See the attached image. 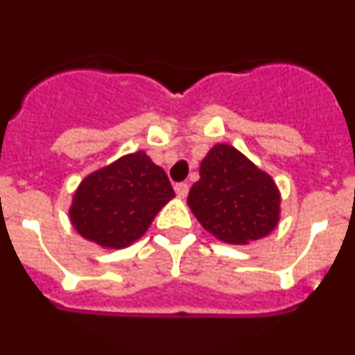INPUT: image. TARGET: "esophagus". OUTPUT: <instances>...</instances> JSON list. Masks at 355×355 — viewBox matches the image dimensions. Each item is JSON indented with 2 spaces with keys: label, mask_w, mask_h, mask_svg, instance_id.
Masks as SVG:
<instances>
[{
  "label": "esophagus",
  "mask_w": 355,
  "mask_h": 355,
  "mask_svg": "<svg viewBox=\"0 0 355 355\" xmlns=\"http://www.w3.org/2000/svg\"><path fill=\"white\" fill-rule=\"evenodd\" d=\"M175 193H178V197H181V199H184V197L188 196V184L187 183H178L174 187Z\"/></svg>",
  "instance_id": "34e87169"
}]
</instances>
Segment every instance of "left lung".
<instances>
[{
  "label": "left lung",
  "instance_id": "left-lung-1",
  "mask_svg": "<svg viewBox=\"0 0 355 355\" xmlns=\"http://www.w3.org/2000/svg\"><path fill=\"white\" fill-rule=\"evenodd\" d=\"M199 174L188 193V206L213 236L245 245L277 225V187L240 150L216 144L200 162Z\"/></svg>",
  "mask_w": 355,
  "mask_h": 355
}]
</instances>
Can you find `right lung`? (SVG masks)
Instances as JSON below:
<instances>
[{
    "mask_svg": "<svg viewBox=\"0 0 355 355\" xmlns=\"http://www.w3.org/2000/svg\"><path fill=\"white\" fill-rule=\"evenodd\" d=\"M172 197L165 171L139 150L87 175L69 215L83 238L106 249H124L146 233Z\"/></svg>",
    "mask_w": 355,
    "mask_h": 355,
    "instance_id": "1",
    "label": "right lung"
}]
</instances>
